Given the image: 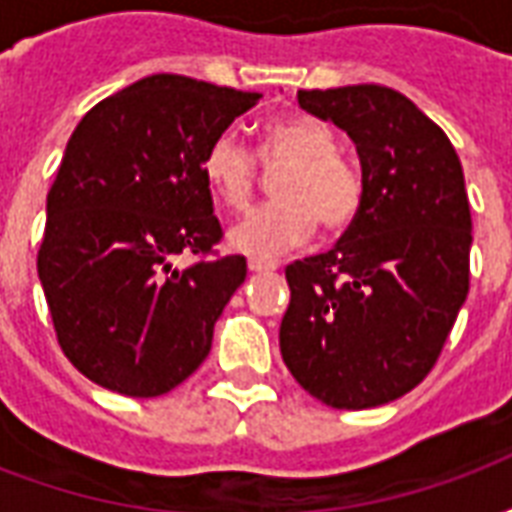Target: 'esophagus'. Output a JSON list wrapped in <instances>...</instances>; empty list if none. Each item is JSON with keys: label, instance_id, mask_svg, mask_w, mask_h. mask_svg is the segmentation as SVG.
<instances>
[{"label": "esophagus", "instance_id": "obj_1", "mask_svg": "<svg viewBox=\"0 0 512 512\" xmlns=\"http://www.w3.org/2000/svg\"><path fill=\"white\" fill-rule=\"evenodd\" d=\"M249 271H252V274H266V271H277V263H268V260H257V257H252V260H249Z\"/></svg>", "mask_w": 512, "mask_h": 512}]
</instances>
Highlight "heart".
<instances>
[{
    "label": "heart",
    "instance_id": "1",
    "mask_svg": "<svg viewBox=\"0 0 512 512\" xmlns=\"http://www.w3.org/2000/svg\"><path fill=\"white\" fill-rule=\"evenodd\" d=\"M257 158L263 169H282L274 180V205L249 213L227 235L235 252L277 257L301 246L321 222L343 233L365 202L362 172L337 153V134L323 120L293 115L260 131ZM202 178L227 211H244L257 189V161L233 134H219L202 153Z\"/></svg>",
    "mask_w": 512,
    "mask_h": 512
}]
</instances>
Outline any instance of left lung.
<instances>
[{"label": "left lung", "instance_id": "1", "mask_svg": "<svg viewBox=\"0 0 512 512\" xmlns=\"http://www.w3.org/2000/svg\"><path fill=\"white\" fill-rule=\"evenodd\" d=\"M299 106L351 136L365 202L334 249L285 268L279 351L326 406H384L433 370L469 293L461 158L425 112L381 84L299 90Z\"/></svg>", "mask_w": 512, "mask_h": 512}]
</instances>
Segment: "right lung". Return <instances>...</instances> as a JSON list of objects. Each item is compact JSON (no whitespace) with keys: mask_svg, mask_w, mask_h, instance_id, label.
I'll return each mask as SVG.
<instances>
[{"mask_svg":"<svg viewBox=\"0 0 512 512\" xmlns=\"http://www.w3.org/2000/svg\"><path fill=\"white\" fill-rule=\"evenodd\" d=\"M260 93L156 73L95 104L46 197L38 277L71 365L112 392L158 397L197 370L246 279L222 241L202 153ZM178 254L201 260L178 269Z\"/></svg>","mask_w":512,"mask_h":512,"instance_id":"right-lung-1","label":"right lung"}]
</instances>
